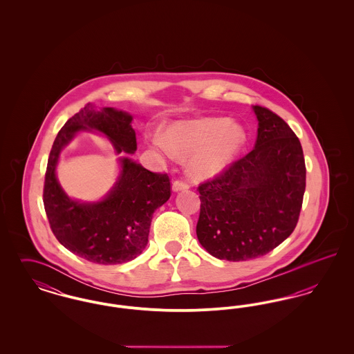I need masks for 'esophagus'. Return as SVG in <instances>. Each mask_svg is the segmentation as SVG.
I'll return each mask as SVG.
<instances>
[{
    "label": "esophagus",
    "mask_w": 354,
    "mask_h": 354,
    "mask_svg": "<svg viewBox=\"0 0 354 354\" xmlns=\"http://www.w3.org/2000/svg\"><path fill=\"white\" fill-rule=\"evenodd\" d=\"M188 188H189V185H187L183 180H175V182L172 183V191H175V192L185 191V189H188Z\"/></svg>",
    "instance_id": "34e87169"
}]
</instances>
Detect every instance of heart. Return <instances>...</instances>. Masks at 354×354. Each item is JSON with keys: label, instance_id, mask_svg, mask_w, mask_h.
Listing matches in <instances>:
<instances>
[{"label": "heart", "instance_id": "obj_1", "mask_svg": "<svg viewBox=\"0 0 354 354\" xmlns=\"http://www.w3.org/2000/svg\"><path fill=\"white\" fill-rule=\"evenodd\" d=\"M245 131L227 118L180 120L166 134L150 136L152 150L169 159L187 158L188 172L196 179H209L228 169L245 143Z\"/></svg>", "mask_w": 354, "mask_h": 354}]
</instances>
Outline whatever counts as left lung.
Returning a JSON list of instances; mask_svg holds the SVG:
<instances>
[{
	"mask_svg": "<svg viewBox=\"0 0 354 354\" xmlns=\"http://www.w3.org/2000/svg\"><path fill=\"white\" fill-rule=\"evenodd\" d=\"M259 120L254 149L198 187L196 235L220 260L247 261L281 244L297 224L305 192L299 138L268 109L253 106Z\"/></svg>",
	"mask_w": 354,
	"mask_h": 354,
	"instance_id": "obj_1",
	"label": "left lung"
}]
</instances>
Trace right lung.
<instances>
[{
	"mask_svg": "<svg viewBox=\"0 0 354 354\" xmlns=\"http://www.w3.org/2000/svg\"><path fill=\"white\" fill-rule=\"evenodd\" d=\"M133 117L122 110L87 103L59 130L51 147L44 185V205L57 240L70 252L95 264L134 260L147 245L152 214L171 196L167 174L145 169L131 158H119L120 172L100 202L68 198L55 169L59 153L80 131H98L109 138L117 153L136 151Z\"/></svg>",
	"mask_w": 354,
	"mask_h": 354,
	"instance_id": "add662e5",
	"label": "right lung"
}]
</instances>
